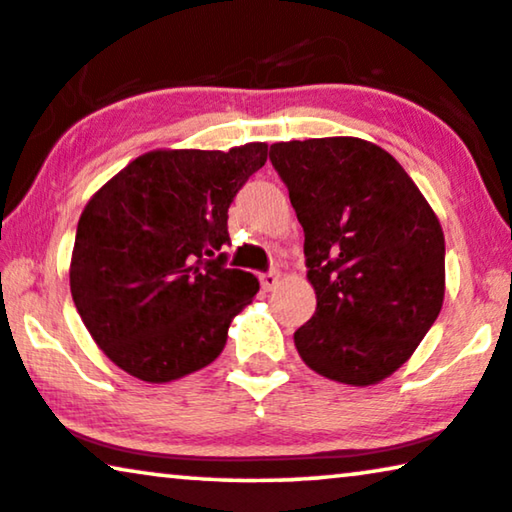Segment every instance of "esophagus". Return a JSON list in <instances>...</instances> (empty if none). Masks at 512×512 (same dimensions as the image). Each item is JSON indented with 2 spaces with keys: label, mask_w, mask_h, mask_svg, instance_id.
<instances>
[{
  "label": "esophagus",
  "mask_w": 512,
  "mask_h": 512,
  "mask_svg": "<svg viewBox=\"0 0 512 512\" xmlns=\"http://www.w3.org/2000/svg\"><path fill=\"white\" fill-rule=\"evenodd\" d=\"M259 283H262V290H264V292L276 290L278 283H280V273H278V271L262 273V276H259Z\"/></svg>",
  "instance_id": "1"
}]
</instances>
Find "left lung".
Here are the masks:
<instances>
[{
	"label": "left lung",
	"instance_id": "1",
	"mask_svg": "<svg viewBox=\"0 0 512 512\" xmlns=\"http://www.w3.org/2000/svg\"><path fill=\"white\" fill-rule=\"evenodd\" d=\"M304 227L318 308L294 331L308 369L366 387L410 359L441 313L445 239L401 164L357 136L283 141L269 150Z\"/></svg>",
	"mask_w": 512,
	"mask_h": 512
}]
</instances>
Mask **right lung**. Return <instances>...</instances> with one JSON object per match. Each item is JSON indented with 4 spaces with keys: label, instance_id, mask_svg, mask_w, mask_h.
I'll return each mask as SVG.
<instances>
[{
    "label": "right lung",
    "instance_id": "right-lung-1",
    "mask_svg": "<svg viewBox=\"0 0 512 512\" xmlns=\"http://www.w3.org/2000/svg\"><path fill=\"white\" fill-rule=\"evenodd\" d=\"M262 141L229 150L157 148L92 194L78 220L69 285L104 355L143 383L218 359L259 280L225 269L227 211L264 167Z\"/></svg>",
    "mask_w": 512,
    "mask_h": 512
}]
</instances>
